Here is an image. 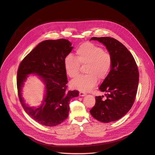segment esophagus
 Instances as JSON below:
<instances>
[{
  "instance_id": "esophagus-1",
  "label": "esophagus",
  "mask_w": 155,
  "mask_h": 155,
  "mask_svg": "<svg viewBox=\"0 0 155 155\" xmlns=\"http://www.w3.org/2000/svg\"><path fill=\"white\" fill-rule=\"evenodd\" d=\"M79 95H80V97H84V96L86 95V94H85V93H84V92L80 91V92L79 93Z\"/></svg>"
}]
</instances>
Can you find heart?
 <instances>
[{
    "label": "heart",
    "mask_w": 155,
    "mask_h": 155,
    "mask_svg": "<svg viewBox=\"0 0 155 155\" xmlns=\"http://www.w3.org/2000/svg\"><path fill=\"white\" fill-rule=\"evenodd\" d=\"M76 54V57L69 55L65 58V70L70 78H74L79 74L80 65H86L85 71L87 74L77 77L71 84L74 88L87 92L97 85L98 78L103 80L107 77L111 69V58L102 48L91 42L79 46Z\"/></svg>",
    "instance_id": "heart-1"
}]
</instances>
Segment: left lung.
<instances>
[{"label": "left lung", "mask_w": 155, "mask_h": 155, "mask_svg": "<svg viewBox=\"0 0 155 155\" xmlns=\"http://www.w3.org/2000/svg\"><path fill=\"white\" fill-rule=\"evenodd\" d=\"M105 45L111 58L108 75L99 87L104 96L95 97V104L90 112L103 123L115 121L125 116L133 106L137 93L139 71L136 61L127 48L109 37H92Z\"/></svg>", "instance_id": "obj_1"}]
</instances>
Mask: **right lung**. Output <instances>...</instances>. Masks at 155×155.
<instances>
[{"mask_svg":"<svg viewBox=\"0 0 155 155\" xmlns=\"http://www.w3.org/2000/svg\"><path fill=\"white\" fill-rule=\"evenodd\" d=\"M73 47L68 40H47L40 42L20 64L17 78L19 100L27 114L41 125L55 127L68 116L71 99L78 96V91L67 90V77L64 61ZM35 73L46 85V94L38 108L25 104L21 91L27 74Z\"/></svg>","mask_w":155,"mask_h":155,"instance_id":"1","label":"right lung"}]
</instances>
